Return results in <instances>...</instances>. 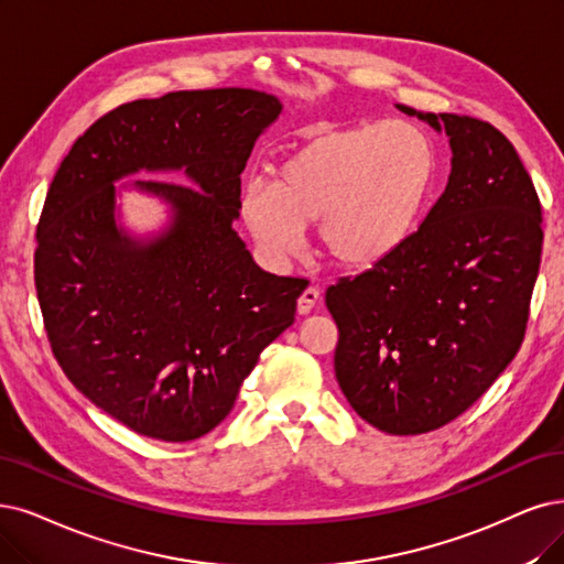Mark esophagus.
Masks as SVG:
<instances>
[{"instance_id":"34e87169","label":"esophagus","mask_w":564,"mask_h":564,"mask_svg":"<svg viewBox=\"0 0 564 564\" xmlns=\"http://www.w3.org/2000/svg\"><path fill=\"white\" fill-rule=\"evenodd\" d=\"M318 300H321V288L318 285H308L304 293L300 295V300H297V311H300V314H311V311H314V306L318 304Z\"/></svg>"}]
</instances>
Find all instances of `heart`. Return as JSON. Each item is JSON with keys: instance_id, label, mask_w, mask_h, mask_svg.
Returning <instances> with one entry per match:
<instances>
[{"instance_id": "obj_1", "label": "heart", "mask_w": 564, "mask_h": 564, "mask_svg": "<svg viewBox=\"0 0 564 564\" xmlns=\"http://www.w3.org/2000/svg\"><path fill=\"white\" fill-rule=\"evenodd\" d=\"M434 172V145L413 122L350 124L288 155L274 185L250 183L243 216L260 243L279 256L295 253L302 227L318 220L329 258L369 264L413 232Z\"/></svg>"}]
</instances>
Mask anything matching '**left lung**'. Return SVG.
<instances>
[{
	"instance_id": "8db88e82",
	"label": "left lung",
	"mask_w": 564,
	"mask_h": 564,
	"mask_svg": "<svg viewBox=\"0 0 564 564\" xmlns=\"http://www.w3.org/2000/svg\"><path fill=\"white\" fill-rule=\"evenodd\" d=\"M398 109L446 130V191L398 248L327 288L335 371L358 415L425 434L465 413L523 344L541 262V204L513 143L490 122Z\"/></svg>"
}]
</instances>
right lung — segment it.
<instances>
[{
  "instance_id": "right-lung-1",
  "label": "right lung",
  "mask_w": 564,
  "mask_h": 564,
  "mask_svg": "<svg viewBox=\"0 0 564 564\" xmlns=\"http://www.w3.org/2000/svg\"><path fill=\"white\" fill-rule=\"evenodd\" d=\"M279 113L274 95L250 88L120 104L74 141L48 187L34 285L53 356L90 402L151 440L212 432L295 323L306 279L262 271L232 229L246 160ZM139 169H185L200 185L137 183L175 208L149 245L112 218V181Z\"/></svg>"
}]
</instances>
